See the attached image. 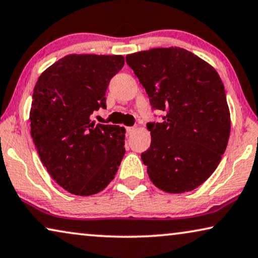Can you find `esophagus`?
Listing matches in <instances>:
<instances>
[{
	"label": "esophagus",
	"instance_id": "1",
	"mask_svg": "<svg viewBox=\"0 0 258 258\" xmlns=\"http://www.w3.org/2000/svg\"><path fill=\"white\" fill-rule=\"evenodd\" d=\"M125 130H126V134H128V135H132V134L136 130V128L135 126H126Z\"/></svg>",
	"mask_w": 258,
	"mask_h": 258
}]
</instances>
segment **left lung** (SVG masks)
<instances>
[{"label":"left lung","instance_id":"8db88e82","mask_svg":"<svg viewBox=\"0 0 258 258\" xmlns=\"http://www.w3.org/2000/svg\"><path fill=\"white\" fill-rule=\"evenodd\" d=\"M160 123H148L151 144L142 154L156 187L185 193L206 181L225 154L230 113L214 67L181 47H157L128 54Z\"/></svg>","mask_w":258,"mask_h":258}]
</instances>
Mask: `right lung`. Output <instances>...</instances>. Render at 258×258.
<instances>
[{
  "instance_id": "1",
  "label": "right lung",
  "mask_w": 258,
  "mask_h": 258,
  "mask_svg": "<svg viewBox=\"0 0 258 258\" xmlns=\"http://www.w3.org/2000/svg\"><path fill=\"white\" fill-rule=\"evenodd\" d=\"M123 55L69 54L44 71L33 88L30 125L40 160L67 192L87 197L113 180L124 156L123 126L95 124Z\"/></svg>"
}]
</instances>
